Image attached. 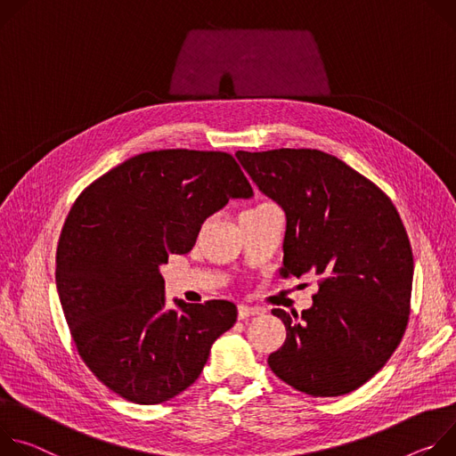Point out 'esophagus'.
Masks as SVG:
<instances>
[{"label": "esophagus", "instance_id": "1", "mask_svg": "<svg viewBox=\"0 0 456 456\" xmlns=\"http://www.w3.org/2000/svg\"><path fill=\"white\" fill-rule=\"evenodd\" d=\"M237 312H239V319H240V321H246V319H249V317L261 315V314H263L261 308H254V306H248V305H239Z\"/></svg>", "mask_w": 456, "mask_h": 456}]
</instances>
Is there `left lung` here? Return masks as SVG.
<instances>
[{"mask_svg":"<svg viewBox=\"0 0 456 456\" xmlns=\"http://www.w3.org/2000/svg\"><path fill=\"white\" fill-rule=\"evenodd\" d=\"M237 159L286 214L281 273L319 277L310 310H272L286 326L272 371L312 396L361 387L389 361L411 312L413 251L393 200L315 148L240 150Z\"/></svg>","mask_w":456,"mask_h":456,"instance_id":"obj_1","label":"left lung"}]
</instances>
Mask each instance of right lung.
I'll return each mask as SVG.
<instances>
[{
  "instance_id": "obj_1",
  "label": "right lung",
  "mask_w": 456,
  "mask_h": 456,
  "mask_svg": "<svg viewBox=\"0 0 456 456\" xmlns=\"http://www.w3.org/2000/svg\"><path fill=\"white\" fill-rule=\"evenodd\" d=\"M251 193L232 154L186 148L134 156L79 193L60 235L56 284L79 357L110 391L148 406L197 380L237 306L175 300L181 312H167L159 266L188 254L232 197Z\"/></svg>"
}]
</instances>
